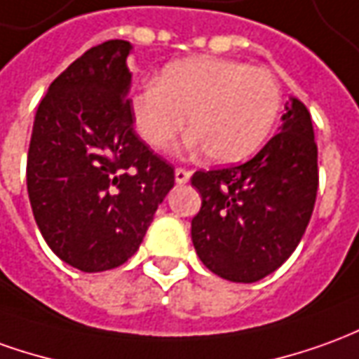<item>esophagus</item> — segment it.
Instances as JSON below:
<instances>
[{"instance_id":"1","label":"esophagus","mask_w":359,"mask_h":359,"mask_svg":"<svg viewBox=\"0 0 359 359\" xmlns=\"http://www.w3.org/2000/svg\"><path fill=\"white\" fill-rule=\"evenodd\" d=\"M190 177H192V172L188 171V169H182V167L175 169V180H177V184H187Z\"/></svg>"}]
</instances>
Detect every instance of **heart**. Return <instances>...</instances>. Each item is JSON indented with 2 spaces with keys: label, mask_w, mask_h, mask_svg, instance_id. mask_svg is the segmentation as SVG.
Segmentation results:
<instances>
[{
  "label": "heart",
  "mask_w": 359,
  "mask_h": 359,
  "mask_svg": "<svg viewBox=\"0 0 359 359\" xmlns=\"http://www.w3.org/2000/svg\"><path fill=\"white\" fill-rule=\"evenodd\" d=\"M132 118L144 142L167 149L188 122V149L215 163L247 159L264 145L282 109L272 72L235 60L194 56L161 69L132 97Z\"/></svg>",
  "instance_id": "1"
}]
</instances>
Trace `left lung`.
<instances>
[{"instance_id": "obj_1", "label": "left lung", "mask_w": 359, "mask_h": 359, "mask_svg": "<svg viewBox=\"0 0 359 359\" xmlns=\"http://www.w3.org/2000/svg\"><path fill=\"white\" fill-rule=\"evenodd\" d=\"M284 109L280 132L250 161L192 177L202 194L192 243L223 280L252 284L272 274L299 245L313 214L319 169L311 114L295 97Z\"/></svg>"}]
</instances>
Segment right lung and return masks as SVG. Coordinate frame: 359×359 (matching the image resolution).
Returning <instances> with one entry per match:
<instances>
[{
	"instance_id": "right-lung-1",
	"label": "right lung",
	"mask_w": 359,
	"mask_h": 359,
	"mask_svg": "<svg viewBox=\"0 0 359 359\" xmlns=\"http://www.w3.org/2000/svg\"><path fill=\"white\" fill-rule=\"evenodd\" d=\"M126 40L87 50L40 101L27 159V190L54 255L81 272L132 257L175 169L137 137L130 109Z\"/></svg>"
}]
</instances>
